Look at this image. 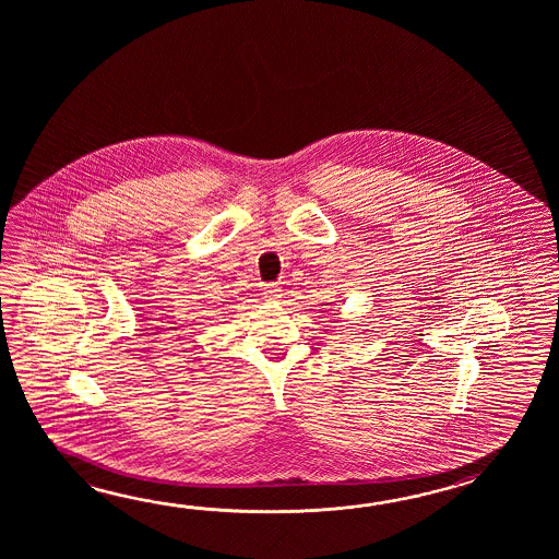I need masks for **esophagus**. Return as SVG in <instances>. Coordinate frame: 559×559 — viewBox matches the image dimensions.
<instances>
[{"instance_id":"esophagus-1","label":"esophagus","mask_w":559,"mask_h":559,"mask_svg":"<svg viewBox=\"0 0 559 559\" xmlns=\"http://www.w3.org/2000/svg\"><path fill=\"white\" fill-rule=\"evenodd\" d=\"M280 294H282V289H280L277 284H267L263 287V296L267 297V299H277Z\"/></svg>"}]
</instances>
